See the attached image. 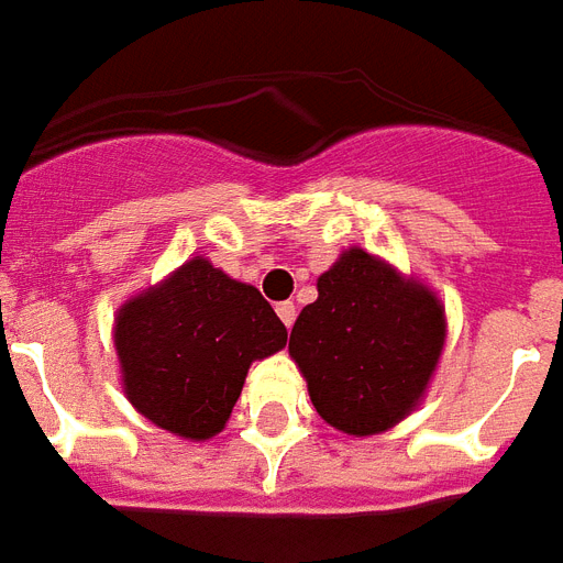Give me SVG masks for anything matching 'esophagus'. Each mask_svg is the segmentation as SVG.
I'll return each mask as SVG.
<instances>
[{"mask_svg": "<svg viewBox=\"0 0 563 563\" xmlns=\"http://www.w3.org/2000/svg\"><path fill=\"white\" fill-rule=\"evenodd\" d=\"M276 313H278V319H282L287 328H290V325H294V319H296V305L294 302H278Z\"/></svg>", "mask_w": 563, "mask_h": 563, "instance_id": "34e87169", "label": "esophagus"}]
</instances>
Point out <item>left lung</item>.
<instances>
[{"mask_svg": "<svg viewBox=\"0 0 563 563\" xmlns=\"http://www.w3.org/2000/svg\"><path fill=\"white\" fill-rule=\"evenodd\" d=\"M290 331L310 401L349 435H375L424 395L444 345V310L427 287L349 250L317 282Z\"/></svg>", "mask_w": 563, "mask_h": 563, "instance_id": "left-lung-1", "label": "left lung"}]
</instances>
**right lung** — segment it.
I'll list each match as a JSON object with an SVG mask.
<instances>
[{"label": "right lung", "instance_id": "add662e5", "mask_svg": "<svg viewBox=\"0 0 563 563\" xmlns=\"http://www.w3.org/2000/svg\"><path fill=\"white\" fill-rule=\"evenodd\" d=\"M287 328L253 285L206 258L183 264L115 319L124 393L156 427L203 442L223 430L253 360L285 349Z\"/></svg>", "mask_w": 563, "mask_h": 563}]
</instances>
